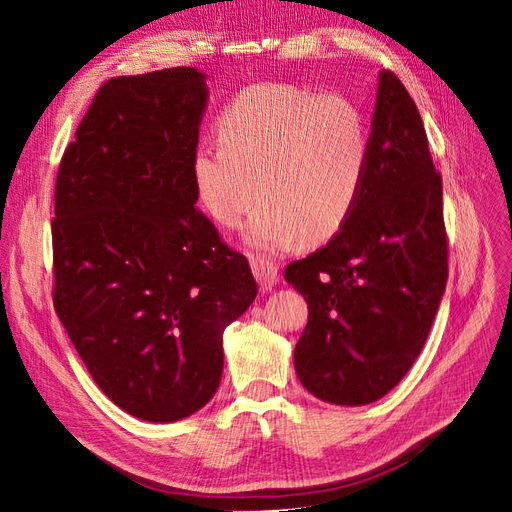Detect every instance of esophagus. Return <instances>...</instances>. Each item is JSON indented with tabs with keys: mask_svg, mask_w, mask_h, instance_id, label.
<instances>
[{
	"mask_svg": "<svg viewBox=\"0 0 512 512\" xmlns=\"http://www.w3.org/2000/svg\"><path fill=\"white\" fill-rule=\"evenodd\" d=\"M252 273L262 292L273 290V286L280 282V273H277V267H273L269 260H260V258L252 260Z\"/></svg>",
	"mask_w": 512,
	"mask_h": 512,
	"instance_id": "34e87169",
	"label": "esophagus"
}]
</instances>
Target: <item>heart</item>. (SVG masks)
Wrapping results in <instances>:
<instances>
[{
  "label": "heart",
  "instance_id": "obj_1",
  "mask_svg": "<svg viewBox=\"0 0 512 512\" xmlns=\"http://www.w3.org/2000/svg\"><path fill=\"white\" fill-rule=\"evenodd\" d=\"M218 134L222 147L194 151V190L224 228H237L262 198L245 232L256 254H282L301 237L327 241L359 205L369 126L354 98L286 83L250 85L224 108Z\"/></svg>",
  "mask_w": 512,
  "mask_h": 512
}]
</instances>
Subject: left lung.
<instances>
[{
    "mask_svg": "<svg viewBox=\"0 0 512 512\" xmlns=\"http://www.w3.org/2000/svg\"><path fill=\"white\" fill-rule=\"evenodd\" d=\"M446 277L442 179L416 104L382 70L359 205L322 250L286 269L309 309L294 348L301 384L335 406L395 389L427 342Z\"/></svg>",
    "mask_w": 512,
    "mask_h": 512,
    "instance_id": "1",
    "label": "left lung"
}]
</instances>
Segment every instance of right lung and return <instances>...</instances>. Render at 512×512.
Returning a JSON list of instances; mask_svg holds the SVG:
<instances>
[{
	"label": "right lung",
	"mask_w": 512,
	"mask_h": 512,
	"mask_svg": "<svg viewBox=\"0 0 512 512\" xmlns=\"http://www.w3.org/2000/svg\"><path fill=\"white\" fill-rule=\"evenodd\" d=\"M207 74L168 68L100 87L55 185V312L100 391L175 423L222 380V335L256 299L247 260L196 211L192 156Z\"/></svg>",
	"instance_id": "1"
}]
</instances>
